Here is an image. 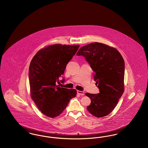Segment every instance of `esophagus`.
<instances>
[{"mask_svg":"<svg viewBox=\"0 0 148 148\" xmlns=\"http://www.w3.org/2000/svg\"><path fill=\"white\" fill-rule=\"evenodd\" d=\"M77 93L79 95H82V96H83V95H84V92H82V91H80V90H77Z\"/></svg>","mask_w":148,"mask_h":148,"instance_id":"esophagus-1","label":"esophagus"}]
</instances>
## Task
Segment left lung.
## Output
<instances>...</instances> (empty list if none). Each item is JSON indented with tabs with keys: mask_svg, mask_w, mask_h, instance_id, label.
<instances>
[{
	"mask_svg": "<svg viewBox=\"0 0 148 148\" xmlns=\"http://www.w3.org/2000/svg\"><path fill=\"white\" fill-rule=\"evenodd\" d=\"M77 55L84 56L90 64L100 91L96 94H85L91 100L87 110L97 118L106 116L113 111L124 92V59L115 48L100 42L85 45Z\"/></svg>",
	"mask_w": 148,
	"mask_h": 148,
	"instance_id": "1",
	"label": "left lung"
}]
</instances>
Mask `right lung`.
Segmentation results:
<instances>
[{"instance_id": "right-lung-1", "label": "right lung", "mask_w": 148, "mask_h": 148, "mask_svg": "<svg viewBox=\"0 0 148 148\" xmlns=\"http://www.w3.org/2000/svg\"><path fill=\"white\" fill-rule=\"evenodd\" d=\"M79 45L54 44L40 50L32 59L29 69L31 97L45 115L55 118L64 111L77 95L73 89L60 88L59 78L77 53ZM62 81H64L63 79Z\"/></svg>"}]
</instances>
